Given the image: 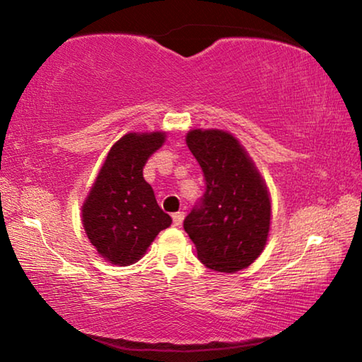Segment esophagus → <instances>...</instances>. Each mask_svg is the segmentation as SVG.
Listing matches in <instances>:
<instances>
[{
	"label": "esophagus",
	"mask_w": 362,
	"mask_h": 362,
	"mask_svg": "<svg viewBox=\"0 0 362 362\" xmlns=\"http://www.w3.org/2000/svg\"><path fill=\"white\" fill-rule=\"evenodd\" d=\"M183 218H185V214H183V212L173 214V223H174V226H180L182 222H183Z\"/></svg>",
	"instance_id": "34e87169"
}]
</instances>
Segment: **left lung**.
<instances>
[{
    "label": "left lung",
    "instance_id": "8db88e82",
    "mask_svg": "<svg viewBox=\"0 0 362 362\" xmlns=\"http://www.w3.org/2000/svg\"><path fill=\"white\" fill-rule=\"evenodd\" d=\"M187 145L203 170L206 192L183 228L207 268L240 272L265 247L272 216L265 183L228 132L189 131Z\"/></svg>",
    "mask_w": 362,
    "mask_h": 362
}]
</instances>
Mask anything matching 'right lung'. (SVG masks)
I'll return each instance as SVG.
<instances>
[{
	"label": "right lung",
	"instance_id": "obj_1",
	"mask_svg": "<svg viewBox=\"0 0 362 362\" xmlns=\"http://www.w3.org/2000/svg\"><path fill=\"white\" fill-rule=\"evenodd\" d=\"M164 137L163 132L121 137L83 204L86 235L97 252L115 265L137 262L158 233L173 222L144 179L145 164Z\"/></svg>",
	"mask_w": 362,
	"mask_h": 362
}]
</instances>
